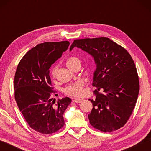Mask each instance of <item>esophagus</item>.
Masks as SVG:
<instances>
[{
    "label": "esophagus",
    "mask_w": 151,
    "mask_h": 151,
    "mask_svg": "<svg viewBox=\"0 0 151 151\" xmlns=\"http://www.w3.org/2000/svg\"><path fill=\"white\" fill-rule=\"evenodd\" d=\"M82 101H83V99H75L73 100L74 103H80Z\"/></svg>",
    "instance_id": "obj_1"
}]
</instances>
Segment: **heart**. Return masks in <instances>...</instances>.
Masks as SVG:
<instances>
[{
  "label": "heart",
  "mask_w": 151,
  "mask_h": 151,
  "mask_svg": "<svg viewBox=\"0 0 151 151\" xmlns=\"http://www.w3.org/2000/svg\"><path fill=\"white\" fill-rule=\"evenodd\" d=\"M78 63H81V60L78 57H70L66 60V64L68 68H71L72 66H73L75 64ZM56 70H57L56 68H54L52 70V72H51V74H52V76L53 77H55L56 75ZM84 85L85 84H84V82L83 81H78L75 82V83L72 84V85L66 86L64 89V92H65V94L70 96H81L83 93Z\"/></svg>",
  "instance_id": "obj_1"
}]
</instances>
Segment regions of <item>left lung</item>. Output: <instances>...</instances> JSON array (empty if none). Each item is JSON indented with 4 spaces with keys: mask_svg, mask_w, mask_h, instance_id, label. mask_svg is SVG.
Returning a JSON list of instances; mask_svg holds the SVG:
<instances>
[{
    "mask_svg": "<svg viewBox=\"0 0 151 151\" xmlns=\"http://www.w3.org/2000/svg\"><path fill=\"white\" fill-rule=\"evenodd\" d=\"M75 47L91 55L96 65L92 84L96 88L95 97L88 99L93 103L88 115L90 124L103 132L119 129L131 116L139 92V76L131 56L106 37L76 39L70 51Z\"/></svg>",
    "mask_w": 151,
    "mask_h": 151,
    "instance_id": "8db88e82",
    "label": "left lung"
}]
</instances>
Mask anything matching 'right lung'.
<instances>
[{"instance_id":"obj_1","label":"right lung","mask_w":151,"mask_h":151,"mask_svg":"<svg viewBox=\"0 0 151 151\" xmlns=\"http://www.w3.org/2000/svg\"><path fill=\"white\" fill-rule=\"evenodd\" d=\"M68 41L47 42L27 52L18 65L14 76V96L18 107L33 130L42 134L57 132L65 124L64 112L69 97L55 103L52 95L49 68L67 50Z\"/></svg>"}]
</instances>
